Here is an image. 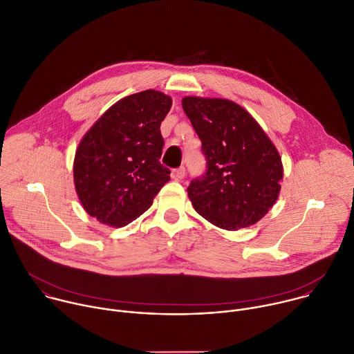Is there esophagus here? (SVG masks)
Here are the masks:
<instances>
[{
    "label": "esophagus",
    "mask_w": 354,
    "mask_h": 354,
    "mask_svg": "<svg viewBox=\"0 0 354 354\" xmlns=\"http://www.w3.org/2000/svg\"><path fill=\"white\" fill-rule=\"evenodd\" d=\"M185 175H186V169H185V167H180V168H178V169H175L174 171V176L176 178V179H183L185 178Z\"/></svg>",
    "instance_id": "34e87169"
}]
</instances>
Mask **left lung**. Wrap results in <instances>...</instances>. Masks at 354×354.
I'll use <instances>...</instances> for the list:
<instances>
[{"mask_svg":"<svg viewBox=\"0 0 354 354\" xmlns=\"http://www.w3.org/2000/svg\"><path fill=\"white\" fill-rule=\"evenodd\" d=\"M182 108L207 160L206 174L187 187L194 210L230 231L258 223L280 193L283 165L277 148L232 100L186 96Z\"/></svg>","mask_w":354,"mask_h":354,"instance_id":"8db88e82","label":"left lung"}]
</instances>
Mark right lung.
Masks as SVG:
<instances>
[{
	"instance_id": "add662e5",
	"label": "right lung",
	"mask_w": 354,
	"mask_h": 354,
	"mask_svg": "<svg viewBox=\"0 0 354 354\" xmlns=\"http://www.w3.org/2000/svg\"><path fill=\"white\" fill-rule=\"evenodd\" d=\"M171 106V96L160 91L133 93L85 133L75 151L74 185L91 217L124 227L153 205L171 174L160 162V127Z\"/></svg>"
}]
</instances>
